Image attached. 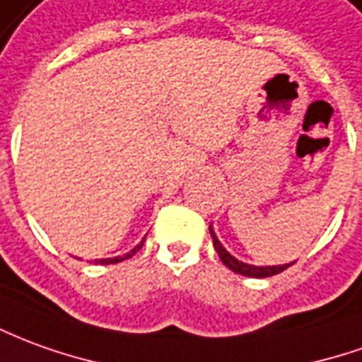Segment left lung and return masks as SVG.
I'll return each instance as SVG.
<instances>
[{"label":"left lung","mask_w":362,"mask_h":362,"mask_svg":"<svg viewBox=\"0 0 362 362\" xmlns=\"http://www.w3.org/2000/svg\"><path fill=\"white\" fill-rule=\"evenodd\" d=\"M209 233L213 236L214 250L218 254V258H221L224 266H226L228 270H233L234 274H240V276H246V278H270V276L280 274V272H284L286 268H290L291 264H293V262H290V264H278V266H254V264H246V262L234 258L233 254L224 248L223 244H221V240L216 238V234H214L213 224L209 226Z\"/></svg>","instance_id":"1"}]
</instances>
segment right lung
I'll use <instances>...</instances> for the list:
<instances>
[{"label": "right lung", "instance_id": "obj_1", "mask_svg": "<svg viewBox=\"0 0 362 362\" xmlns=\"http://www.w3.org/2000/svg\"><path fill=\"white\" fill-rule=\"evenodd\" d=\"M144 240H146V236H144ZM144 240H141V243H139L138 246H134V248H132L129 252L124 254V256H114V258H100V260H94V262H96V264H102V266H104V264H118V262H122V260H128V258H132V256H134V254L138 252L139 248L144 246Z\"/></svg>", "mask_w": 362, "mask_h": 362}]
</instances>
